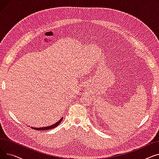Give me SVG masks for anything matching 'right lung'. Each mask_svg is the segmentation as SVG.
<instances>
[{
	"label": "right lung",
	"instance_id": "obj_1",
	"mask_svg": "<svg viewBox=\"0 0 159 159\" xmlns=\"http://www.w3.org/2000/svg\"><path fill=\"white\" fill-rule=\"evenodd\" d=\"M62 119H63V117H62L59 120H58L57 122H56L55 124L52 125V126H46V127H42V128H33V127H31V128L34 129L35 130H48V129H53V128H55V127H57L58 125L61 122Z\"/></svg>",
	"mask_w": 159,
	"mask_h": 159
}]
</instances>
